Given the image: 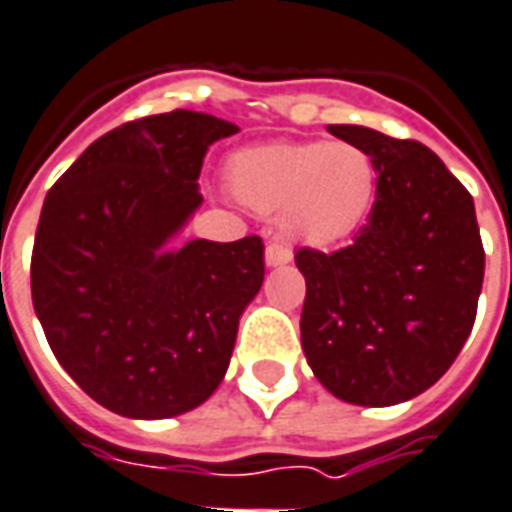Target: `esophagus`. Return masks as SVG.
Masks as SVG:
<instances>
[{"mask_svg": "<svg viewBox=\"0 0 512 512\" xmlns=\"http://www.w3.org/2000/svg\"><path fill=\"white\" fill-rule=\"evenodd\" d=\"M264 261H267V267H283V264L292 261V251L281 242H270L267 251H264Z\"/></svg>", "mask_w": 512, "mask_h": 512, "instance_id": "1", "label": "esophagus"}]
</instances>
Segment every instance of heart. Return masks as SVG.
I'll list each match as a JSON object with an SVG mask.
<instances>
[{
  "mask_svg": "<svg viewBox=\"0 0 512 512\" xmlns=\"http://www.w3.org/2000/svg\"><path fill=\"white\" fill-rule=\"evenodd\" d=\"M226 182L245 210L275 215L289 240L330 248L368 220L379 174L352 141H278L234 152Z\"/></svg>",
  "mask_w": 512,
  "mask_h": 512,
  "instance_id": "heart-1",
  "label": "heart"
}]
</instances>
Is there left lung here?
<instances>
[{"instance_id":"left-lung-1","label":"left lung","mask_w":512,"mask_h":512,"mask_svg":"<svg viewBox=\"0 0 512 512\" xmlns=\"http://www.w3.org/2000/svg\"><path fill=\"white\" fill-rule=\"evenodd\" d=\"M327 130L374 158L379 188L349 248L294 256L302 352L346 404H404L445 376L472 333L486 270L475 201L417 141L363 125Z\"/></svg>"}]
</instances>
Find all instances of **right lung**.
I'll return each instance as SVG.
<instances>
[{"label":"right lung","instance_id":"obj_1","mask_svg":"<svg viewBox=\"0 0 512 512\" xmlns=\"http://www.w3.org/2000/svg\"><path fill=\"white\" fill-rule=\"evenodd\" d=\"M237 130L185 108L136 119L89 144L43 201L37 319L73 382L122 417L204 404L264 283L259 237L171 245L204 201L207 149Z\"/></svg>","mask_w":512,"mask_h":512}]
</instances>
